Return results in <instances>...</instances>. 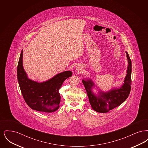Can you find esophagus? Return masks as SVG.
<instances>
[{
    "mask_svg": "<svg viewBox=\"0 0 148 148\" xmlns=\"http://www.w3.org/2000/svg\"><path fill=\"white\" fill-rule=\"evenodd\" d=\"M77 69L78 70V71H80V70H82V67H80V66H79V67H77Z\"/></svg>",
    "mask_w": 148,
    "mask_h": 148,
    "instance_id": "1",
    "label": "esophagus"
}]
</instances>
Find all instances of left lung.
I'll return each mask as SVG.
<instances>
[{"label":"left lung","mask_w":148,"mask_h":148,"mask_svg":"<svg viewBox=\"0 0 148 148\" xmlns=\"http://www.w3.org/2000/svg\"><path fill=\"white\" fill-rule=\"evenodd\" d=\"M126 54L128 62L127 75L124 81V83L120 88L113 89L106 92L100 91L99 95H97L92 92V88L94 86V84L92 80L88 79L85 80L83 79L82 80L90 104L94 110L98 113H107L120 106L128 97L132 84V62L127 51Z\"/></svg>","instance_id":"left-lung-1"}]
</instances>
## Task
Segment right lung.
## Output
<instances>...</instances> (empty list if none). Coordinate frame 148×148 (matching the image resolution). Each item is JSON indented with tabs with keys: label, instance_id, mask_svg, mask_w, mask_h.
<instances>
[{
	"label": "right lung",
	"instance_id": "add662e5",
	"mask_svg": "<svg viewBox=\"0 0 148 148\" xmlns=\"http://www.w3.org/2000/svg\"><path fill=\"white\" fill-rule=\"evenodd\" d=\"M71 75V71H65L42 83L29 79L23 68L21 50L17 67L18 80L23 98L32 109L45 113L58 110L60 102L59 89L64 80Z\"/></svg>",
	"mask_w": 148,
	"mask_h": 148
}]
</instances>
